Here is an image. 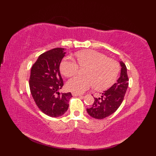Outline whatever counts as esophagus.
<instances>
[{"label":"esophagus","instance_id":"34e87169","mask_svg":"<svg viewBox=\"0 0 156 156\" xmlns=\"http://www.w3.org/2000/svg\"><path fill=\"white\" fill-rule=\"evenodd\" d=\"M72 95L73 96H75V97H82V94H78V93H76V92H72Z\"/></svg>","mask_w":156,"mask_h":156}]
</instances>
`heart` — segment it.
<instances>
[{"instance_id": "b5f03b06", "label": "heart", "mask_w": 156, "mask_h": 156, "mask_svg": "<svg viewBox=\"0 0 156 156\" xmlns=\"http://www.w3.org/2000/svg\"><path fill=\"white\" fill-rule=\"evenodd\" d=\"M76 55L79 64L73 58L66 57L60 64L61 72L65 76L71 77L79 74L82 67L87 69L85 72L87 76H76L68 80L69 90L80 94L96 87L98 90H104L115 82L120 70L117 62L94 50L79 51Z\"/></svg>"}]
</instances>
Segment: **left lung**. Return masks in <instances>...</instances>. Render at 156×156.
Returning <instances> with one entry per match:
<instances>
[{"mask_svg": "<svg viewBox=\"0 0 156 156\" xmlns=\"http://www.w3.org/2000/svg\"><path fill=\"white\" fill-rule=\"evenodd\" d=\"M120 77L107 90L102 93L101 98H94L92 107L87 111L92 117L102 119L108 117L117 110L124 99L125 94L128 88V76L127 67L122 61Z\"/></svg>", "mask_w": 156, "mask_h": 156, "instance_id": "left-lung-1", "label": "left lung"}]
</instances>
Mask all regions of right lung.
Listing matches in <instances>:
<instances>
[{
    "mask_svg": "<svg viewBox=\"0 0 156 156\" xmlns=\"http://www.w3.org/2000/svg\"><path fill=\"white\" fill-rule=\"evenodd\" d=\"M66 52L64 48H54L39 56L31 69L29 88L38 108L51 117L64 115L69 107L71 92H58L64 82L59 65Z\"/></svg>",
    "mask_w": 156,
    "mask_h": 156,
    "instance_id": "add662e5",
    "label": "right lung"
}]
</instances>
